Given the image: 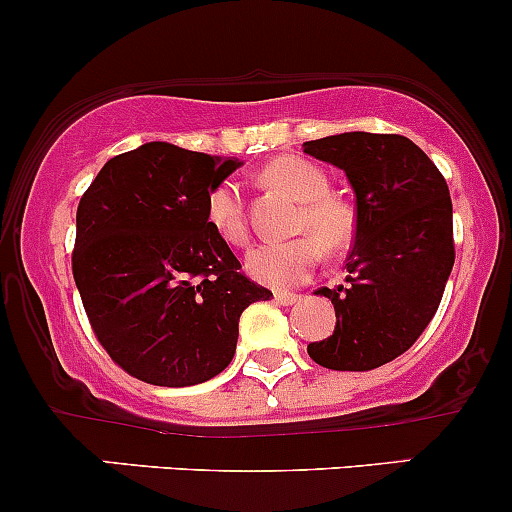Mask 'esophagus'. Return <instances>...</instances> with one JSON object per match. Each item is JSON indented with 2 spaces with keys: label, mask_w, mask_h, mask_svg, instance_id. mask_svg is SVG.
<instances>
[{
  "label": "esophagus",
  "mask_w": 512,
  "mask_h": 512,
  "mask_svg": "<svg viewBox=\"0 0 512 512\" xmlns=\"http://www.w3.org/2000/svg\"><path fill=\"white\" fill-rule=\"evenodd\" d=\"M299 299H301L299 294H292V292H274V301H277V304H282V306L297 304Z\"/></svg>",
  "instance_id": "1"
}]
</instances>
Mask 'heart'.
<instances>
[{
	"instance_id": "1",
	"label": "heart",
	"mask_w": 512,
	"mask_h": 512,
	"mask_svg": "<svg viewBox=\"0 0 512 512\" xmlns=\"http://www.w3.org/2000/svg\"><path fill=\"white\" fill-rule=\"evenodd\" d=\"M267 184L284 188L297 201L304 203L299 213V230H311L317 235H301V238L284 242H260L245 255V267L257 282L274 289H292L304 284L319 267L324 247L336 250L351 238L353 218L343 203L333 201L331 181L319 166L299 157H279L262 171ZM206 218L218 238L230 245L247 242L245 198L238 181H220L211 188L206 198Z\"/></svg>"
}]
</instances>
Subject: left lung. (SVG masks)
Wrapping results in <instances>:
<instances>
[{
	"label": "left lung",
	"instance_id": "8db88e82",
	"mask_svg": "<svg viewBox=\"0 0 512 512\" xmlns=\"http://www.w3.org/2000/svg\"><path fill=\"white\" fill-rule=\"evenodd\" d=\"M304 154L338 166L355 193V242L346 284L319 289L336 328L309 343L331 370L380 368L422 336L454 267V223L444 176L402 134L343 132L304 142Z\"/></svg>",
	"mask_w": 512,
	"mask_h": 512
}]
</instances>
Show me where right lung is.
Returning <instances> with one entry per match:
<instances>
[{
	"label": "right lung",
	"mask_w": 512,
	"mask_h": 512,
	"mask_svg": "<svg viewBox=\"0 0 512 512\" xmlns=\"http://www.w3.org/2000/svg\"><path fill=\"white\" fill-rule=\"evenodd\" d=\"M240 159L147 142L110 159L75 215L73 277L110 358L149 385L223 373L240 314L270 289L240 272L206 218V198Z\"/></svg>",
	"instance_id": "1"
}]
</instances>
